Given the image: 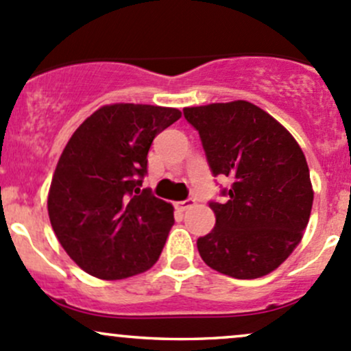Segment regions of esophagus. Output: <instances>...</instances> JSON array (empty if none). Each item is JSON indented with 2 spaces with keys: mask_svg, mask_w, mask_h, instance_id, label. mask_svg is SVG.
Returning a JSON list of instances; mask_svg holds the SVG:
<instances>
[{
  "mask_svg": "<svg viewBox=\"0 0 351 351\" xmlns=\"http://www.w3.org/2000/svg\"><path fill=\"white\" fill-rule=\"evenodd\" d=\"M195 205V198H186L183 199V202H178V208L180 210H188V208H191Z\"/></svg>",
  "mask_w": 351,
  "mask_h": 351,
  "instance_id": "esophagus-1",
  "label": "esophagus"
}]
</instances>
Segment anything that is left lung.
Segmentation results:
<instances>
[{
  "mask_svg": "<svg viewBox=\"0 0 351 351\" xmlns=\"http://www.w3.org/2000/svg\"><path fill=\"white\" fill-rule=\"evenodd\" d=\"M213 176H228L226 202H210L217 223L196 241L210 268L238 280L268 275L302 240L313 190L302 148L267 111L238 99L184 108Z\"/></svg>",
  "mask_w": 351,
  "mask_h": 351,
  "instance_id": "obj_1",
  "label": "left lung"
}]
</instances>
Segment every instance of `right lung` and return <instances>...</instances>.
Masks as SVG:
<instances>
[{"mask_svg": "<svg viewBox=\"0 0 351 351\" xmlns=\"http://www.w3.org/2000/svg\"><path fill=\"white\" fill-rule=\"evenodd\" d=\"M180 117L176 108L108 105L64 146L49 188V221L69 258L96 278H128L160 258L173 206L141 184L153 140Z\"/></svg>", "mask_w": 351, "mask_h": 351, "instance_id": "right-lung-1", "label": "right lung"}]
</instances>
